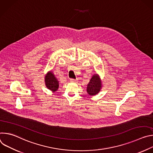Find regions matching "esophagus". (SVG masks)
<instances>
[{
    "label": "esophagus",
    "instance_id": "obj_1",
    "mask_svg": "<svg viewBox=\"0 0 153 153\" xmlns=\"http://www.w3.org/2000/svg\"><path fill=\"white\" fill-rule=\"evenodd\" d=\"M70 81L71 82H76V80L75 79H70Z\"/></svg>",
    "mask_w": 153,
    "mask_h": 153
}]
</instances>
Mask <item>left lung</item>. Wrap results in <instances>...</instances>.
Masks as SVG:
<instances>
[{
  "label": "left lung",
  "instance_id": "1",
  "mask_svg": "<svg viewBox=\"0 0 153 153\" xmlns=\"http://www.w3.org/2000/svg\"><path fill=\"white\" fill-rule=\"evenodd\" d=\"M102 88V82L98 74H94L87 85L86 91L90 96L97 94Z\"/></svg>",
  "mask_w": 153,
  "mask_h": 153
}]
</instances>
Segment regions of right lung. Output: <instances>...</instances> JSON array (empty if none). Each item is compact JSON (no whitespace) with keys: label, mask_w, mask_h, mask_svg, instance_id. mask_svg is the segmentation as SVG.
Wrapping results in <instances>:
<instances>
[{"label":"right lung","mask_w":153,"mask_h":153,"mask_svg":"<svg viewBox=\"0 0 153 153\" xmlns=\"http://www.w3.org/2000/svg\"><path fill=\"white\" fill-rule=\"evenodd\" d=\"M45 83L47 88L53 92L57 91L59 83L52 71H48L45 76Z\"/></svg>","instance_id":"obj_1"}]
</instances>
